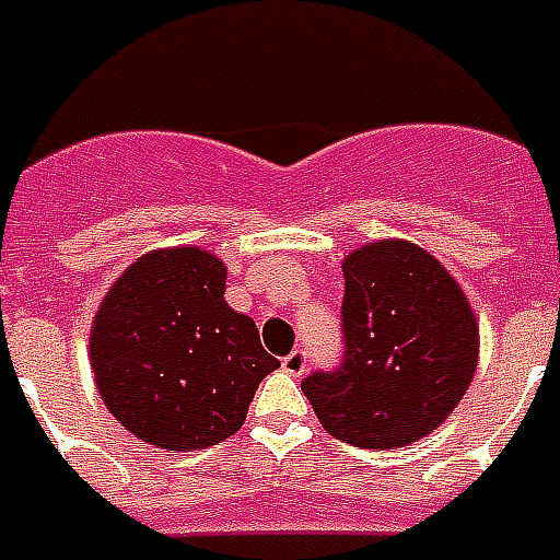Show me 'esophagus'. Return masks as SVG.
Here are the masks:
<instances>
[{
	"mask_svg": "<svg viewBox=\"0 0 560 560\" xmlns=\"http://www.w3.org/2000/svg\"><path fill=\"white\" fill-rule=\"evenodd\" d=\"M281 368H284V374L302 376L305 374V368H308V355H305V350H293L291 355L281 359Z\"/></svg>",
	"mask_w": 560,
	"mask_h": 560,
	"instance_id": "esophagus-1",
	"label": "esophagus"
}]
</instances>
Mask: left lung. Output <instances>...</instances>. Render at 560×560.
Returning <instances> with one entry per match:
<instances>
[{"instance_id":"1","label":"left lung","mask_w":560,"mask_h":560,"mask_svg":"<svg viewBox=\"0 0 560 560\" xmlns=\"http://www.w3.org/2000/svg\"><path fill=\"white\" fill-rule=\"evenodd\" d=\"M343 359L302 380L326 433L400 448L454 412L478 368V323L451 272L409 240L343 258Z\"/></svg>"}]
</instances>
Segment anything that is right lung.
I'll use <instances>...</instances> for the list:
<instances>
[{
    "mask_svg": "<svg viewBox=\"0 0 560 560\" xmlns=\"http://www.w3.org/2000/svg\"><path fill=\"white\" fill-rule=\"evenodd\" d=\"M279 359L225 302V264L198 246L156 248L124 269L91 326L103 404L136 439L210 448L246 421Z\"/></svg>",
    "mask_w": 560,
    "mask_h": 560,
    "instance_id": "right-lung-1",
    "label": "right lung"
}]
</instances>
